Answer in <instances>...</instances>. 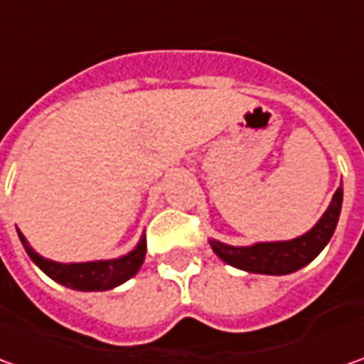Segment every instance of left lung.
Masks as SVG:
<instances>
[{
    "mask_svg": "<svg viewBox=\"0 0 364 364\" xmlns=\"http://www.w3.org/2000/svg\"><path fill=\"white\" fill-rule=\"evenodd\" d=\"M343 208V186L334 192L328 210L316 223L314 229L291 241L277 243H257L251 247H231V245L210 241L213 251L223 261L243 272L265 273V275H286L298 272L326 247Z\"/></svg>",
    "mask_w": 364,
    "mask_h": 364,
    "instance_id": "8db88e82",
    "label": "left lung"
}]
</instances>
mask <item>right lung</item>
Returning <instances> with one entry per match:
<instances>
[{
    "mask_svg": "<svg viewBox=\"0 0 364 364\" xmlns=\"http://www.w3.org/2000/svg\"><path fill=\"white\" fill-rule=\"evenodd\" d=\"M20 241L26 247L32 261L48 277L63 286L70 287V289H78V291H105L111 287L121 286L123 282H127L129 277L139 272V267L146 259V237H141V241L137 243L132 253H127L123 257L109 259V261H89V263H56V261L40 257L28 245L21 232Z\"/></svg>",
    "mask_w": 364,
    "mask_h": 364,
    "instance_id": "add662e5",
    "label": "right lung"
}]
</instances>
